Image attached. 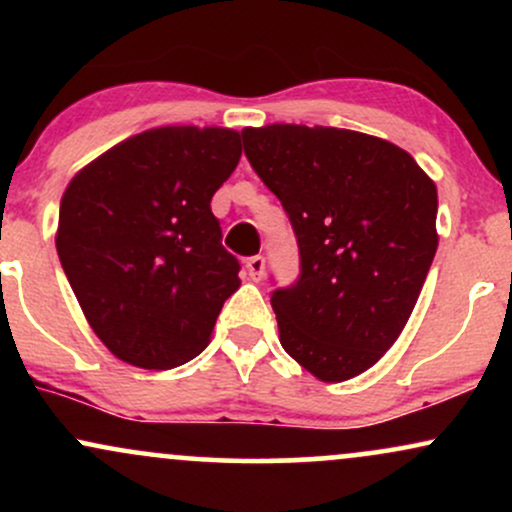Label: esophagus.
I'll return each instance as SVG.
<instances>
[{"label":"esophagus","mask_w":512,"mask_h":512,"mask_svg":"<svg viewBox=\"0 0 512 512\" xmlns=\"http://www.w3.org/2000/svg\"><path fill=\"white\" fill-rule=\"evenodd\" d=\"M245 272H248L252 281H260L264 276V257L262 255L248 257V260H245Z\"/></svg>","instance_id":"obj_1"}]
</instances>
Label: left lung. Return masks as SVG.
Listing matches in <instances>:
<instances>
[{"label": "left lung", "instance_id": "8db88e82", "mask_svg": "<svg viewBox=\"0 0 512 512\" xmlns=\"http://www.w3.org/2000/svg\"><path fill=\"white\" fill-rule=\"evenodd\" d=\"M284 207L301 255L272 291L284 351L325 383L368 370L397 342L438 248V192L399 146L337 127L240 132Z\"/></svg>", "mask_w": 512, "mask_h": 512}]
</instances>
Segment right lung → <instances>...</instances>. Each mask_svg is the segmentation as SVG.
<instances>
[{"mask_svg": "<svg viewBox=\"0 0 512 512\" xmlns=\"http://www.w3.org/2000/svg\"><path fill=\"white\" fill-rule=\"evenodd\" d=\"M221 127H158L88 163L64 190L57 255L88 325L120 361L149 370L202 354L240 262L211 197L240 161Z\"/></svg>", "mask_w": 512, "mask_h": 512, "instance_id": "obj_1", "label": "right lung"}]
</instances>
